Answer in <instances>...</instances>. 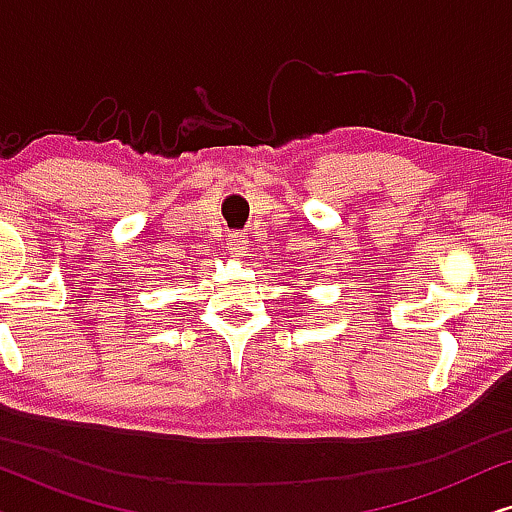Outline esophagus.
I'll use <instances>...</instances> for the list:
<instances>
[{
	"mask_svg": "<svg viewBox=\"0 0 512 512\" xmlns=\"http://www.w3.org/2000/svg\"><path fill=\"white\" fill-rule=\"evenodd\" d=\"M226 244H228L230 254L242 256L249 247V237H247V233H240V230H230V233L226 235Z\"/></svg>",
	"mask_w": 512,
	"mask_h": 512,
	"instance_id": "obj_1",
	"label": "esophagus"
}]
</instances>
